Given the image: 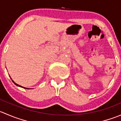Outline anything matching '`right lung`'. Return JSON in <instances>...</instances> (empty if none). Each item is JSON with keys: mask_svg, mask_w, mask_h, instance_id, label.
Instances as JSON below:
<instances>
[{"mask_svg": "<svg viewBox=\"0 0 121 121\" xmlns=\"http://www.w3.org/2000/svg\"><path fill=\"white\" fill-rule=\"evenodd\" d=\"M10 78H11V79H12V78H11V77H10ZM12 81H13V83H14V84H15V85H16V86H20V87L23 88H24V89H32V88H28L23 87V86H21V85H18V84H16V82H14V81H13V80H12Z\"/></svg>", "mask_w": 121, "mask_h": 121, "instance_id": "obj_1", "label": "right lung"}]
</instances>
